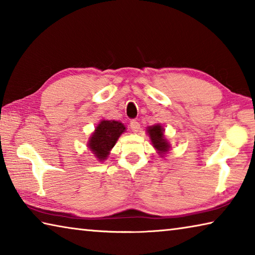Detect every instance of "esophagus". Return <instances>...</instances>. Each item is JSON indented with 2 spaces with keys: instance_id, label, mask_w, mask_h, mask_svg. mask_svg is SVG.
<instances>
[{
  "instance_id": "1",
  "label": "esophagus",
  "mask_w": 255,
  "mask_h": 255,
  "mask_svg": "<svg viewBox=\"0 0 255 255\" xmlns=\"http://www.w3.org/2000/svg\"><path fill=\"white\" fill-rule=\"evenodd\" d=\"M130 128L133 132H138L140 130V125L137 120H131L130 122Z\"/></svg>"
}]
</instances>
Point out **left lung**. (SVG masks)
<instances>
[{"label":"left lung","mask_w":255,"mask_h":255,"mask_svg":"<svg viewBox=\"0 0 255 255\" xmlns=\"http://www.w3.org/2000/svg\"><path fill=\"white\" fill-rule=\"evenodd\" d=\"M147 132L150 137V140H152L153 146L159 153L166 152L170 148V145L167 144L166 139L164 138L163 128L161 125H155L153 127H149Z\"/></svg>","instance_id":"8db88e82"}]
</instances>
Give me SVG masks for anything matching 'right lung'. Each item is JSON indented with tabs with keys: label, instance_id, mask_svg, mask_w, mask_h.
I'll return each mask as SVG.
<instances>
[{
	"label": "right lung",
	"instance_id": "add662e5",
	"mask_svg": "<svg viewBox=\"0 0 255 255\" xmlns=\"http://www.w3.org/2000/svg\"><path fill=\"white\" fill-rule=\"evenodd\" d=\"M125 126L115 120H102L96 128V131L90 138L89 147L93 154L102 161L109 155V150L114 147L119 136L125 131Z\"/></svg>",
	"mask_w": 255,
	"mask_h": 255
}]
</instances>
